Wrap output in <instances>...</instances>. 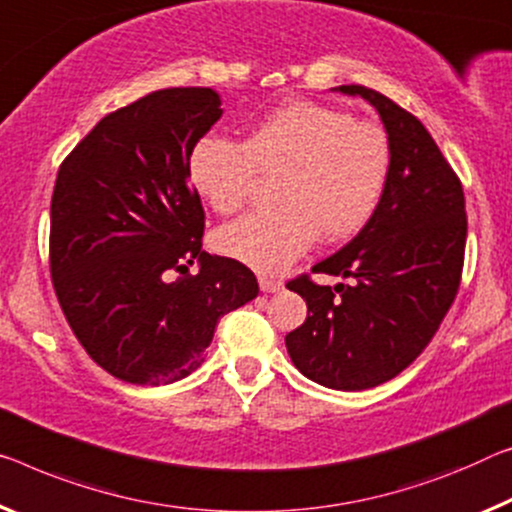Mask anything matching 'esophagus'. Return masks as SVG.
Returning <instances> with one entry per match:
<instances>
[{
    "label": "esophagus",
    "mask_w": 512,
    "mask_h": 512,
    "mask_svg": "<svg viewBox=\"0 0 512 512\" xmlns=\"http://www.w3.org/2000/svg\"><path fill=\"white\" fill-rule=\"evenodd\" d=\"M258 286H261V290L263 293H279V290L283 288V283L279 281V279H274V277H258Z\"/></svg>",
    "instance_id": "obj_1"
}]
</instances>
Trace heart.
Returning a JSON list of instances; mask_svg holds the SVG:
<instances>
[{
	"label": "heart",
	"mask_w": 512,
	"mask_h": 512,
	"mask_svg": "<svg viewBox=\"0 0 512 512\" xmlns=\"http://www.w3.org/2000/svg\"><path fill=\"white\" fill-rule=\"evenodd\" d=\"M391 171L382 125L357 121L311 100L265 114L245 141L201 137L187 174L212 210L229 215L249 201L258 174L277 178V210L247 215L217 233V249L258 272H279L318 238L343 242L371 222Z\"/></svg>",
	"instance_id": "b5f03b06"
}]
</instances>
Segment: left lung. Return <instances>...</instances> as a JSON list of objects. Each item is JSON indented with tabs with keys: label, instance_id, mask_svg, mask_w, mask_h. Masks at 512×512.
Returning a JSON list of instances; mask_svg holds the SVG:
<instances>
[{
	"label": "left lung",
	"instance_id": "8db88e82",
	"mask_svg": "<svg viewBox=\"0 0 512 512\" xmlns=\"http://www.w3.org/2000/svg\"><path fill=\"white\" fill-rule=\"evenodd\" d=\"M338 91L377 109L391 171L371 222L311 267L348 283L320 286L309 274L286 283L309 309L286 348L309 380L361 391L403 373L437 334L460 288L467 212L460 178L414 114L366 86Z\"/></svg>",
	"mask_w": 512,
	"mask_h": 512
}]
</instances>
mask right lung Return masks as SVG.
<instances>
[{
    "label": "right lung",
    "instance_id": "add662e5",
    "mask_svg": "<svg viewBox=\"0 0 512 512\" xmlns=\"http://www.w3.org/2000/svg\"><path fill=\"white\" fill-rule=\"evenodd\" d=\"M203 86L153 91L107 114L61 162L50 272L82 348L109 375L160 387L196 371L217 320L258 295L247 265L201 249L206 212L187 162L219 121ZM200 261V272L186 265ZM171 271L184 277L171 282Z\"/></svg>",
    "mask_w": 512,
    "mask_h": 512
}]
</instances>
